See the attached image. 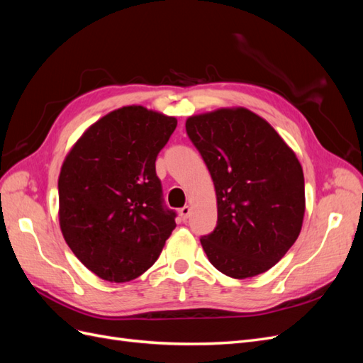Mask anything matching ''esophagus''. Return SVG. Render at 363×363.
Segmentation results:
<instances>
[{
	"instance_id": "obj_1",
	"label": "esophagus",
	"mask_w": 363,
	"mask_h": 363,
	"mask_svg": "<svg viewBox=\"0 0 363 363\" xmlns=\"http://www.w3.org/2000/svg\"><path fill=\"white\" fill-rule=\"evenodd\" d=\"M179 215L182 216L183 221H186V219H188V218H189V215H191V207H189V206H184V207H182L180 211H179Z\"/></svg>"
}]
</instances>
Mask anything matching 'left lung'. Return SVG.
<instances>
[{
    "label": "left lung",
    "mask_w": 363,
    "mask_h": 363,
    "mask_svg": "<svg viewBox=\"0 0 363 363\" xmlns=\"http://www.w3.org/2000/svg\"><path fill=\"white\" fill-rule=\"evenodd\" d=\"M186 131L216 194L218 224L200 239L208 262L238 280L271 269L294 245L304 219V175L294 150L245 107L192 115Z\"/></svg>",
    "instance_id": "1"
}]
</instances>
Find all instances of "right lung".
Wrapping results in <instances>:
<instances>
[{
    "instance_id": "obj_1",
    "label": "right lung",
    "mask_w": 363,
    "mask_h": 363,
    "mask_svg": "<svg viewBox=\"0 0 363 363\" xmlns=\"http://www.w3.org/2000/svg\"><path fill=\"white\" fill-rule=\"evenodd\" d=\"M175 127L174 116L144 106L119 107L87 127L62 163V235L103 280L144 274L175 228L156 175V157Z\"/></svg>"
}]
</instances>
